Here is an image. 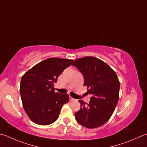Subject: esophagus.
Wrapping results in <instances>:
<instances>
[{
  "label": "esophagus",
  "instance_id": "34e87169",
  "mask_svg": "<svg viewBox=\"0 0 147 147\" xmlns=\"http://www.w3.org/2000/svg\"><path fill=\"white\" fill-rule=\"evenodd\" d=\"M69 100H71V101H74V100H75L76 99H74V98H73V97H72L69 96Z\"/></svg>",
  "mask_w": 147,
  "mask_h": 147
}]
</instances>
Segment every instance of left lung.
<instances>
[{
  "mask_svg": "<svg viewBox=\"0 0 147 147\" xmlns=\"http://www.w3.org/2000/svg\"><path fill=\"white\" fill-rule=\"evenodd\" d=\"M82 73L84 86L92 95L90 102H78L81 108L74 114L77 122L87 128H97L108 121L116 108L120 82L115 72L106 63L94 57L78 59L73 64Z\"/></svg>",
  "mask_w": 147,
  "mask_h": 147,
  "instance_id": "left-lung-1",
  "label": "left lung"
}]
</instances>
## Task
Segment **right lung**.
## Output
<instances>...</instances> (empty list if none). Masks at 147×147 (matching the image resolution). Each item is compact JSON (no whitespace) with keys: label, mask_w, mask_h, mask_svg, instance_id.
<instances>
[{"label":"right lung","mask_w":147,"mask_h":147,"mask_svg":"<svg viewBox=\"0 0 147 147\" xmlns=\"http://www.w3.org/2000/svg\"><path fill=\"white\" fill-rule=\"evenodd\" d=\"M73 60L50 58L34 65L22 76L20 95L26 113L33 122L47 125L58 119L69 95L55 92L54 83Z\"/></svg>","instance_id":"right-lung-1"}]
</instances>
